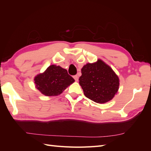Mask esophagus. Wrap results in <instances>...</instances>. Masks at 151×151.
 I'll use <instances>...</instances> for the list:
<instances>
[{
	"instance_id": "34e87169",
	"label": "esophagus",
	"mask_w": 151,
	"mask_h": 151,
	"mask_svg": "<svg viewBox=\"0 0 151 151\" xmlns=\"http://www.w3.org/2000/svg\"><path fill=\"white\" fill-rule=\"evenodd\" d=\"M73 77H74V79H75V81H78V78H79V77H78V76H77V75L74 76H73Z\"/></svg>"
}]
</instances>
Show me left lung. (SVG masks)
Returning <instances> with one entry per match:
<instances>
[{"instance_id": "obj_1", "label": "left lung", "mask_w": 151, "mask_h": 151, "mask_svg": "<svg viewBox=\"0 0 151 151\" xmlns=\"http://www.w3.org/2000/svg\"><path fill=\"white\" fill-rule=\"evenodd\" d=\"M79 84L86 96L98 103L110 101L117 93L119 79L110 67L101 60L87 63L81 69Z\"/></svg>"}]
</instances>
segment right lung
<instances>
[{
  "label": "right lung",
  "mask_w": 151,
  "mask_h": 151,
  "mask_svg": "<svg viewBox=\"0 0 151 151\" xmlns=\"http://www.w3.org/2000/svg\"><path fill=\"white\" fill-rule=\"evenodd\" d=\"M34 80L36 88L47 96L60 94L74 82L66 69L55 65L49 66L43 74L36 76Z\"/></svg>",
  "instance_id": "right-lung-1"
}]
</instances>
